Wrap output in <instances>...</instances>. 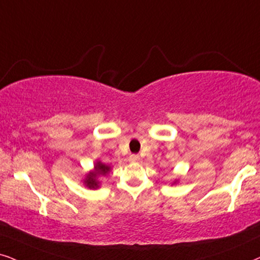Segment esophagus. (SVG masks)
<instances>
[{"label":"esophagus","mask_w":260,"mask_h":260,"mask_svg":"<svg viewBox=\"0 0 260 260\" xmlns=\"http://www.w3.org/2000/svg\"><path fill=\"white\" fill-rule=\"evenodd\" d=\"M129 160L131 161V162H138V161L141 160V157H140V155H130Z\"/></svg>","instance_id":"1"}]
</instances>
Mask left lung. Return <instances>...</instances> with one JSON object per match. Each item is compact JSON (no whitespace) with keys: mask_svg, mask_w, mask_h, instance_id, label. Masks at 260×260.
I'll return each instance as SVG.
<instances>
[{"mask_svg":"<svg viewBox=\"0 0 260 260\" xmlns=\"http://www.w3.org/2000/svg\"><path fill=\"white\" fill-rule=\"evenodd\" d=\"M177 183H178V180H177V179H175V180L173 181V183H172V185H173V184H177Z\"/></svg>","mask_w":260,"mask_h":260,"instance_id":"left-lung-1","label":"left lung"}]
</instances>
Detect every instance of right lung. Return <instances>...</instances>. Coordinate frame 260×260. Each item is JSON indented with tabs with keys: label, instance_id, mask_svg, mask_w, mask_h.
Here are the masks:
<instances>
[{
	"label": "right lung",
	"instance_id": "add662e5",
	"mask_svg": "<svg viewBox=\"0 0 260 260\" xmlns=\"http://www.w3.org/2000/svg\"><path fill=\"white\" fill-rule=\"evenodd\" d=\"M111 172V166L106 164H103L101 161H95L94 164V168L92 171H89L88 173H86L85 178L82 181L85 184L86 187L90 188V190H95V188L100 187V179L101 177H105Z\"/></svg>",
	"mask_w": 260,
	"mask_h": 260
}]
</instances>
